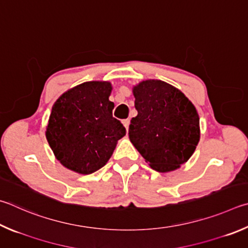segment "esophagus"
Segmentation results:
<instances>
[{
	"label": "esophagus",
	"instance_id": "34e87169",
	"mask_svg": "<svg viewBox=\"0 0 248 248\" xmlns=\"http://www.w3.org/2000/svg\"><path fill=\"white\" fill-rule=\"evenodd\" d=\"M123 124H124V128H125V130H129V124H130V120L129 119H124V120H123Z\"/></svg>",
	"mask_w": 248,
	"mask_h": 248
}]
</instances>
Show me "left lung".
I'll list each match as a JSON object with an SVG mask.
<instances>
[{
    "mask_svg": "<svg viewBox=\"0 0 248 248\" xmlns=\"http://www.w3.org/2000/svg\"><path fill=\"white\" fill-rule=\"evenodd\" d=\"M138 116L129 125V139L146 163L170 172L186 163L200 142V117L179 89L148 79L132 89Z\"/></svg>",
    "mask_w": 248,
    "mask_h": 248,
    "instance_id": "obj_1",
    "label": "left lung"
}]
</instances>
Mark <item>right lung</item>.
I'll return each instance as SVG.
<instances>
[{"label": "right lung", "mask_w": 248, "mask_h": 248, "mask_svg": "<svg viewBox=\"0 0 248 248\" xmlns=\"http://www.w3.org/2000/svg\"><path fill=\"white\" fill-rule=\"evenodd\" d=\"M111 83L88 81L69 89L52 107L46 137L60 163L75 172L101 169L114 153L125 128L112 117Z\"/></svg>", "instance_id": "right-lung-1"}]
</instances>
